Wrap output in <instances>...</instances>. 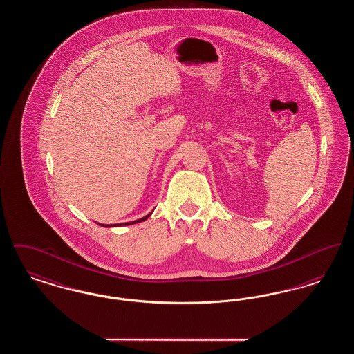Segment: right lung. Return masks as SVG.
<instances>
[{
	"instance_id": "1",
	"label": "right lung",
	"mask_w": 354,
	"mask_h": 354,
	"mask_svg": "<svg viewBox=\"0 0 354 354\" xmlns=\"http://www.w3.org/2000/svg\"><path fill=\"white\" fill-rule=\"evenodd\" d=\"M152 212H150L149 215H146L145 218H142V219L134 220V221H129V223H120V224H100L102 227H120V225H131V224H136V223H142V221H145V220L149 219L150 216H151Z\"/></svg>"
}]
</instances>
